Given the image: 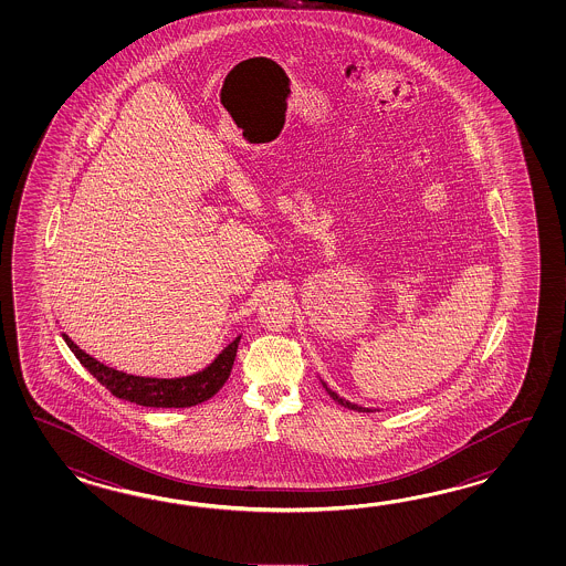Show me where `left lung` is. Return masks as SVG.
<instances>
[{
    "instance_id": "left-lung-1",
    "label": "left lung",
    "mask_w": 566,
    "mask_h": 566,
    "mask_svg": "<svg viewBox=\"0 0 566 566\" xmlns=\"http://www.w3.org/2000/svg\"><path fill=\"white\" fill-rule=\"evenodd\" d=\"M325 390H327V395H329V397L334 398V400H336V402H339V405H342V407H346V409L358 410V412H370V409H364V407H358V405H354V402H349V400H346V398L337 397L336 392H334V390H329V388H327V386H325Z\"/></svg>"
}]
</instances>
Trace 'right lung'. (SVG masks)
<instances>
[{
    "label": "right lung",
    "mask_w": 566,
    "mask_h": 566,
    "mask_svg": "<svg viewBox=\"0 0 566 566\" xmlns=\"http://www.w3.org/2000/svg\"><path fill=\"white\" fill-rule=\"evenodd\" d=\"M62 337L69 344V348L73 349L78 361L107 388L113 397L129 400L142 407H154V409H186L214 397L229 380L239 342H241V336L237 337L202 373L184 376V378H145V376H133V374L108 368L78 348L66 334H62Z\"/></svg>",
    "instance_id": "right-lung-1"
}]
</instances>
